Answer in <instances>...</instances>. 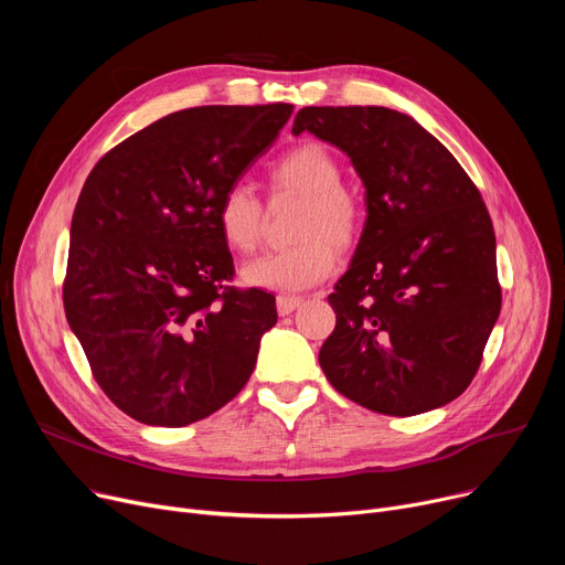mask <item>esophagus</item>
<instances>
[{"mask_svg":"<svg viewBox=\"0 0 565 565\" xmlns=\"http://www.w3.org/2000/svg\"><path fill=\"white\" fill-rule=\"evenodd\" d=\"M302 305V298H295V295H279L277 298V311L279 316H288Z\"/></svg>","mask_w":565,"mask_h":565,"instance_id":"esophagus-1","label":"esophagus"}]
</instances>
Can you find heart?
I'll return each mask as SVG.
<instances>
[{
	"label": "heart",
	"mask_w": 565,
	"mask_h": 565,
	"mask_svg": "<svg viewBox=\"0 0 565 565\" xmlns=\"http://www.w3.org/2000/svg\"><path fill=\"white\" fill-rule=\"evenodd\" d=\"M343 169L328 146L305 141L290 148L267 171L273 196H298L288 249L263 254L243 267V281L252 288L295 292L328 279L337 267V249H348L360 237L364 211L360 199L343 185ZM222 241L237 254L258 247L265 213L258 196L247 185H231L215 211Z\"/></svg>",
	"instance_id": "heart-1"
}]
</instances>
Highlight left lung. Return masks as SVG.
I'll use <instances>...</instances> for the list:
<instances>
[{"instance_id": "obj_1", "label": "left lung", "mask_w": 565, "mask_h": 565, "mask_svg": "<svg viewBox=\"0 0 565 565\" xmlns=\"http://www.w3.org/2000/svg\"><path fill=\"white\" fill-rule=\"evenodd\" d=\"M343 151L366 222L330 305L318 362L345 398L412 417L458 398L499 318L497 243L465 169L412 116L387 107H302L292 135Z\"/></svg>"}]
</instances>
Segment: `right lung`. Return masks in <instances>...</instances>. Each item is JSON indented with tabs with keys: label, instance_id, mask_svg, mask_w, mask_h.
Listing matches in <instances>:
<instances>
[{
	"label": "right lung",
	"instance_id": "right-lung-1",
	"mask_svg": "<svg viewBox=\"0 0 565 565\" xmlns=\"http://www.w3.org/2000/svg\"><path fill=\"white\" fill-rule=\"evenodd\" d=\"M292 105L173 111L128 137L79 192L64 309L94 377L128 417L178 428L241 392L275 295L226 286L233 258L215 211Z\"/></svg>",
	"mask_w": 565,
	"mask_h": 565
}]
</instances>
